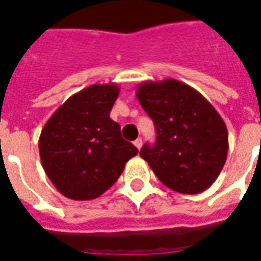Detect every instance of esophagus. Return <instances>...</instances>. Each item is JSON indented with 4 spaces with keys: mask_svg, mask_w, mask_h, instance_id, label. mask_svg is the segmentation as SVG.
<instances>
[{
    "mask_svg": "<svg viewBox=\"0 0 261 261\" xmlns=\"http://www.w3.org/2000/svg\"><path fill=\"white\" fill-rule=\"evenodd\" d=\"M134 145H136L138 149H141V147H142V140H141V138H137L136 141H134Z\"/></svg>",
    "mask_w": 261,
    "mask_h": 261,
    "instance_id": "esophagus-1",
    "label": "esophagus"
}]
</instances>
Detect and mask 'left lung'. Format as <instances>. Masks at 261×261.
<instances>
[{"label": "left lung", "mask_w": 261, "mask_h": 261, "mask_svg": "<svg viewBox=\"0 0 261 261\" xmlns=\"http://www.w3.org/2000/svg\"><path fill=\"white\" fill-rule=\"evenodd\" d=\"M137 99L156 130L140 151L159 180L181 194H198L217 180L228 155V130L211 103L176 80L145 81Z\"/></svg>", "instance_id": "obj_1"}]
</instances>
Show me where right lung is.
<instances>
[{
    "instance_id": "1",
    "label": "right lung",
    "mask_w": 261,
    "mask_h": 261,
    "mask_svg": "<svg viewBox=\"0 0 261 261\" xmlns=\"http://www.w3.org/2000/svg\"><path fill=\"white\" fill-rule=\"evenodd\" d=\"M119 93L116 84L88 86L68 97L43 127L39 138L43 169L67 198L85 201L103 194L138 153L110 119Z\"/></svg>"
}]
</instances>
